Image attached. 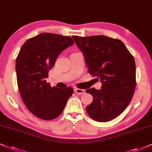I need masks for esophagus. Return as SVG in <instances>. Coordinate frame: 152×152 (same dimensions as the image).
Segmentation results:
<instances>
[{"mask_svg":"<svg viewBox=\"0 0 152 152\" xmlns=\"http://www.w3.org/2000/svg\"><path fill=\"white\" fill-rule=\"evenodd\" d=\"M75 92L76 93V94H83L85 93V90H82V89H78V88H76L74 90Z\"/></svg>","mask_w":152,"mask_h":152,"instance_id":"obj_1","label":"esophagus"}]
</instances>
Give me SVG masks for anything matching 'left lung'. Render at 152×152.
I'll list each match as a JSON object with an SVG mask.
<instances>
[{
    "label": "left lung",
    "mask_w": 152,
    "mask_h": 152,
    "mask_svg": "<svg viewBox=\"0 0 152 152\" xmlns=\"http://www.w3.org/2000/svg\"><path fill=\"white\" fill-rule=\"evenodd\" d=\"M72 38L83 54L89 73L102 83L100 90H86L93 96L87 113L96 122L112 120L126 108L134 94V58L120 39L104 35Z\"/></svg>",
    "instance_id": "obj_1"
}]
</instances>
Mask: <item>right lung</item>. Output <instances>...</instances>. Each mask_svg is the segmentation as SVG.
<instances>
[{
    "label": "right lung",
    "instance_id": "1",
    "mask_svg": "<svg viewBox=\"0 0 152 152\" xmlns=\"http://www.w3.org/2000/svg\"><path fill=\"white\" fill-rule=\"evenodd\" d=\"M74 44L72 38L44 32L28 39L16 60L17 84L26 108L42 120H50L63 111L73 88H58L46 83L62 50Z\"/></svg>",
    "mask_w": 152,
    "mask_h": 152
}]
</instances>
